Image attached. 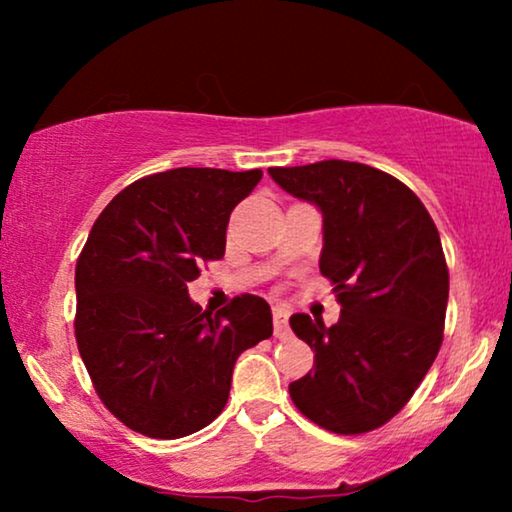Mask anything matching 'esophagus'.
<instances>
[{"mask_svg":"<svg viewBox=\"0 0 512 512\" xmlns=\"http://www.w3.org/2000/svg\"><path fill=\"white\" fill-rule=\"evenodd\" d=\"M272 324H275V335L277 338H286L291 333L289 328V312L282 310V307H275L272 310Z\"/></svg>","mask_w":512,"mask_h":512,"instance_id":"obj_1","label":"esophagus"}]
</instances>
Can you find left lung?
I'll use <instances>...</instances> for the list:
<instances>
[{
  "label": "left lung",
  "mask_w": 512,
  "mask_h": 512,
  "mask_svg": "<svg viewBox=\"0 0 512 512\" xmlns=\"http://www.w3.org/2000/svg\"><path fill=\"white\" fill-rule=\"evenodd\" d=\"M268 172L324 216L319 270L342 305L333 326L291 317L314 368L289 394L321 429L373 431L410 401L443 342L450 275L436 223L408 186L370 165L333 158Z\"/></svg>",
  "instance_id": "1"
}]
</instances>
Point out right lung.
<instances>
[{
	"mask_svg": "<svg viewBox=\"0 0 512 512\" xmlns=\"http://www.w3.org/2000/svg\"><path fill=\"white\" fill-rule=\"evenodd\" d=\"M261 170L177 167L123 188L76 261V345L97 396L128 429L184 438L226 408L237 356L272 335L270 305L237 296L221 312L188 296L226 251L230 212Z\"/></svg>",
	"mask_w": 512,
	"mask_h": 512,
	"instance_id": "add662e5",
	"label": "right lung"
}]
</instances>
